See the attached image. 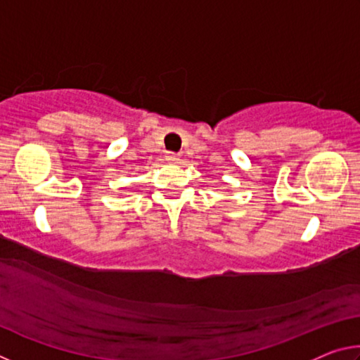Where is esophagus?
Instances as JSON below:
<instances>
[{
	"label": "esophagus",
	"mask_w": 360,
	"mask_h": 360,
	"mask_svg": "<svg viewBox=\"0 0 360 360\" xmlns=\"http://www.w3.org/2000/svg\"><path fill=\"white\" fill-rule=\"evenodd\" d=\"M167 160L168 162H178L179 160V154H176V152H167Z\"/></svg>",
	"instance_id": "34e87169"
}]
</instances>
